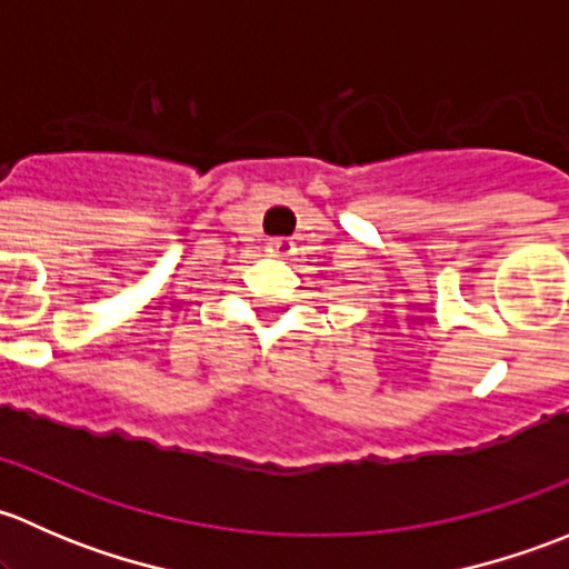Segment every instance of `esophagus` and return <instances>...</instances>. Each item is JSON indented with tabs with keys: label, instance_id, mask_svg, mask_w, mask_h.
Wrapping results in <instances>:
<instances>
[{
	"label": "esophagus",
	"instance_id": "obj_1",
	"mask_svg": "<svg viewBox=\"0 0 569 569\" xmlns=\"http://www.w3.org/2000/svg\"><path fill=\"white\" fill-rule=\"evenodd\" d=\"M295 242H291V239H283V237H278V239H269L267 242V256H272V258H291L295 256Z\"/></svg>",
	"mask_w": 569,
	"mask_h": 569
}]
</instances>
